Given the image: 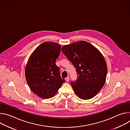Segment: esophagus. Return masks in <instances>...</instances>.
I'll list each match as a JSON object with an SVG mask.
<instances>
[{"mask_svg": "<svg viewBox=\"0 0 130 130\" xmlns=\"http://www.w3.org/2000/svg\"><path fill=\"white\" fill-rule=\"evenodd\" d=\"M65 80H66V82H69V77H66V78H65Z\"/></svg>", "mask_w": 130, "mask_h": 130, "instance_id": "34e87169", "label": "esophagus"}]
</instances>
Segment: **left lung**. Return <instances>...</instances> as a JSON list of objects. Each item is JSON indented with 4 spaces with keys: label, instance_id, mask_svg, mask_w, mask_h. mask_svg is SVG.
I'll list each match as a JSON object with an SVG mask.
<instances>
[{
    "label": "left lung",
    "instance_id": "1",
    "mask_svg": "<svg viewBox=\"0 0 130 130\" xmlns=\"http://www.w3.org/2000/svg\"><path fill=\"white\" fill-rule=\"evenodd\" d=\"M63 53L75 67L77 80L71 82L76 94L88 100L95 97L103 87L107 75V65L101 53L86 41L64 46Z\"/></svg>",
    "mask_w": 130,
    "mask_h": 130
}]
</instances>
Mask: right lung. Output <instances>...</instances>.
Returning <instances> with one entry per match:
<instances>
[{
    "label": "right lung",
    "instance_id": "add662e5",
    "mask_svg": "<svg viewBox=\"0 0 130 130\" xmlns=\"http://www.w3.org/2000/svg\"><path fill=\"white\" fill-rule=\"evenodd\" d=\"M61 46L54 42H44L31 54L25 68V77L30 89L39 97L49 99L57 94L65 82L60 74L55 61Z\"/></svg>",
    "mask_w": 130,
    "mask_h": 130
}]
</instances>
